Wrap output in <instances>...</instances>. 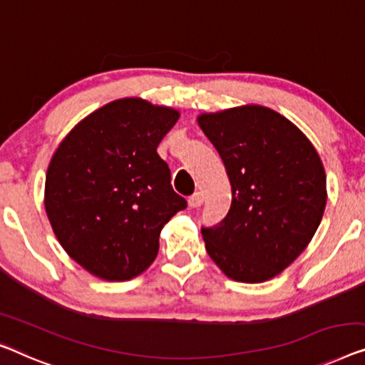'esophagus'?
<instances>
[{"mask_svg":"<svg viewBox=\"0 0 365 365\" xmlns=\"http://www.w3.org/2000/svg\"><path fill=\"white\" fill-rule=\"evenodd\" d=\"M189 207H192V209H197V207H200V205H202V202H204V195L200 194V192H194L191 197H189Z\"/></svg>","mask_w":365,"mask_h":365,"instance_id":"1","label":"esophagus"}]
</instances>
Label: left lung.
<instances>
[{
	"label": "left lung",
	"instance_id": "8db88e82",
	"mask_svg": "<svg viewBox=\"0 0 365 365\" xmlns=\"http://www.w3.org/2000/svg\"><path fill=\"white\" fill-rule=\"evenodd\" d=\"M197 123L232 186L225 219L200 229L205 250L235 282H267L297 260L323 219L321 158L297 125L262 105L202 113Z\"/></svg>",
	"mask_w": 365,
	"mask_h": 365
}]
</instances>
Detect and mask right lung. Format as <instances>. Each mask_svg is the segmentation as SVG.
Returning <instances> with one entry per match:
<instances>
[{"mask_svg": "<svg viewBox=\"0 0 365 365\" xmlns=\"http://www.w3.org/2000/svg\"><path fill=\"white\" fill-rule=\"evenodd\" d=\"M178 118V110L143 98L115 100L73 126L52 156L46 214L68 257L95 277L143 273L163 227L187 207L156 153Z\"/></svg>", "mask_w": 365, "mask_h": 365, "instance_id": "obj_1", "label": "right lung"}]
</instances>
